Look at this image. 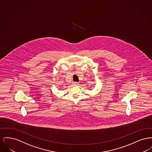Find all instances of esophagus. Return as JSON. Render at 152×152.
<instances>
[{"label": "esophagus", "instance_id": "34e87169", "mask_svg": "<svg viewBox=\"0 0 152 152\" xmlns=\"http://www.w3.org/2000/svg\"><path fill=\"white\" fill-rule=\"evenodd\" d=\"M72 84L73 86H77L79 85V83L77 82H74V83H73Z\"/></svg>", "mask_w": 152, "mask_h": 152}]
</instances>
